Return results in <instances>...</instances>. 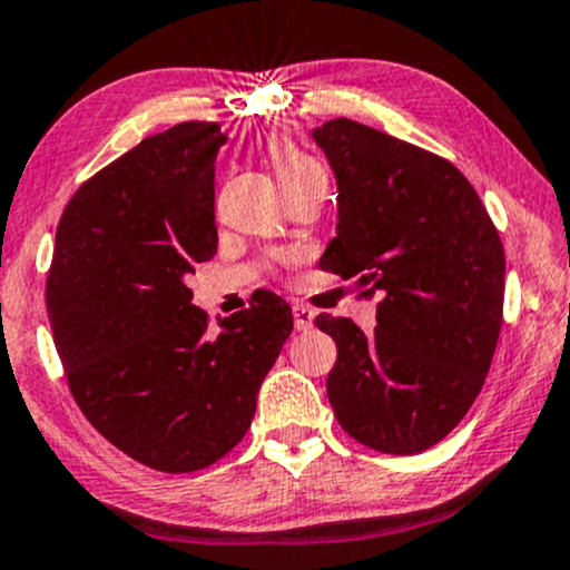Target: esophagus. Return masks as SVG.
Returning a JSON list of instances; mask_svg holds the SVG:
<instances>
[{
	"mask_svg": "<svg viewBox=\"0 0 570 570\" xmlns=\"http://www.w3.org/2000/svg\"><path fill=\"white\" fill-rule=\"evenodd\" d=\"M312 320H315V312L304 304H293V323H296L298 331L312 328Z\"/></svg>",
	"mask_w": 570,
	"mask_h": 570,
	"instance_id": "esophagus-1",
	"label": "esophagus"
}]
</instances>
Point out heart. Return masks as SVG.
Returning <instances> with one entry per match:
<instances>
[{
    "instance_id": "1",
    "label": "heart",
    "mask_w": 570,
    "mask_h": 570,
    "mask_svg": "<svg viewBox=\"0 0 570 570\" xmlns=\"http://www.w3.org/2000/svg\"><path fill=\"white\" fill-rule=\"evenodd\" d=\"M266 156L272 161L274 171H277V180L283 183L285 194H296L302 188H312V185H325V169L320 166L317 158H312L309 153L302 150L298 145H293L287 137H268L266 139Z\"/></svg>"
}]
</instances>
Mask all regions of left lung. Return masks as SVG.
<instances>
[{
  "label": "left lung",
  "mask_w": 570,
  "mask_h": 570,
  "mask_svg": "<svg viewBox=\"0 0 570 570\" xmlns=\"http://www.w3.org/2000/svg\"><path fill=\"white\" fill-rule=\"evenodd\" d=\"M338 183L323 272L374 296V334L317 315L336 342L325 387L338 425L387 455L439 444L484 385L503 323L501 236L446 158L350 118L315 129Z\"/></svg>",
  "instance_id": "8db88e82"
}]
</instances>
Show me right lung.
<instances>
[{"label":"right lung","mask_w":570,"mask_h":570,"mask_svg":"<svg viewBox=\"0 0 570 570\" xmlns=\"http://www.w3.org/2000/svg\"><path fill=\"white\" fill-rule=\"evenodd\" d=\"M226 134L185 120L75 190L56 228L45 304L69 390L120 452L166 474L239 444L293 331L277 293L220 320L185 277L217 250L215 158Z\"/></svg>","instance_id":"1"}]
</instances>
